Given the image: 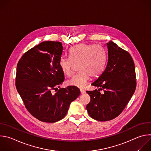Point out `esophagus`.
<instances>
[{
  "label": "esophagus",
  "instance_id": "obj_1",
  "mask_svg": "<svg viewBox=\"0 0 151 151\" xmlns=\"http://www.w3.org/2000/svg\"><path fill=\"white\" fill-rule=\"evenodd\" d=\"M80 91H81V94H83V93H84L85 92V91L83 90V89H80Z\"/></svg>",
  "mask_w": 151,
  "mask_h": 151
}]
</instances>
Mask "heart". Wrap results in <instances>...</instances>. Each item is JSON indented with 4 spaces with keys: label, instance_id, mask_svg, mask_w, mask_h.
<instances>
[{
    "label": "heart",
    "instance_id": "b5f03b06",
    "mask_svg": "<svg viewBox=\"0 0 151 151\" xmlns=\"http://www.w3.org/2000/svg\"><path fill=\"white\" fill-rule=\"evenodd\" d=\"M70 58L62 57L59 66L65 75H72L75 65L80 71L67 81V84L78 88L84 87L91 76L96 78L103 72L106 63L105 50L99 45L81 43L73 46L69 51Z\"/></svg>",
    "mask_w": 151,
    "mask_h": 151
}]
</instances>
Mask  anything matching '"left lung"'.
<instances>
[{
	"mask_svg": "<svg viewBox=\"0 0 151 151\" xmlns=\"http://www.w3.org/2000/svg\"><path fill=\"white\" fill-rule=\"evenodd\" d=\"M106 69L92 85L99 89L86 91L91 101L86 106L92 119L106 122L117 117L124 109L136 86L134 62L126 50L110 41L107 43ZM103 90V93L100 92Z\"/></svg>",
	"mask_w": 151,
	"mask_h": 151,
	"instance_id": "left-lung-1",
	"label": "left lung"
}]
</instances>
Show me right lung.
<instances>
[{"mask_svg":"<svg viewBox=\"0 0 151 151\" xmlns=\"http://www.w3.org/2000/svg\"><path fill=\"white\" fill-rule=\"evenodd\" d=\"M63 49L61 42H42L25 53L17 65V89L27 110L43 122L63 119L81 93L73 86L52 93L65 80L59 66Z\"/></svg>","mask_w":151,"mask_h":151,"instance_id":"add662e5","label":"right lung"}]
</instances>
